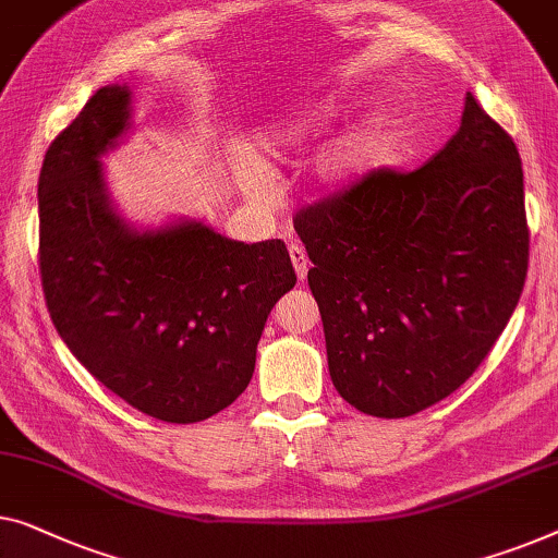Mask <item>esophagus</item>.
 I'll return each instance as SVG.
<instances>
[{"label": "esophagus", "mask_w": 558, "mask_h": 558, "mask_svg": "<svg viewBox=\"0 0 558 558\" xmlns=\"http://www.w3.org/2000/svg\"><path fill=\"white\" fill-rule=\"evenodd\" d=\"M289 256H292V264H294V271H296L299 281H304L306 271H310V259H306L304 246L296 244V241H292V244H289Z\"/></svg>", "instance_id": "34e87169"}]
</instances>
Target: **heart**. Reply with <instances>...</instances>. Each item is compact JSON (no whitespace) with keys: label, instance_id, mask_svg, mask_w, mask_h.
I'll list each match as a JSON object with an SVG mask.
<instances>
[{"label":"heart","instance_id":"b5f03b06","mask_svg":"<svg viewBox=\"0 0 558 558\" xmlns=\"http://www.w3.org/2000/svg\"><path fill=\"white\" fill-rule=\"evenodd\" d=\"M342 116V105L335 100L319 102L310 110L294 112L274 123L269 131L259 135L256 150L266 163H279L289 153L302 150L306 143L322 135V131L332 123L335 118ZM390 120L383 112H375L367 120L344 135L342 141L335 143L325 153L319 163V181L329 189H347V185L365 179L369 171L383 163L387 150H390ZM252 181H259V173L252 171Z\"/></svg>","mask_w":558,"mask_h":558}]
</instances>
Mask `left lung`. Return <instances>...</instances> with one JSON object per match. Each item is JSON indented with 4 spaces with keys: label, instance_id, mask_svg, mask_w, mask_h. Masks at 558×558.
Masks as SVG:
<instances>
[{
    "label": "left lung",
    "instance_id": "1",
    "mask_svg": "<svg viewBox=\"0 0 558 558\" xmlns=\"http://www.w3.org/2000/svg\"><path fill=\"white\" fill-rule=\"evenodd\" d=\"M294 229L329 377L365 415L408 417L456 392L526 281L519 150L471 93L458 133L423 168L367 173L302 208Z\"/></svg>",
    "mask_w": 558,
    "mask_h": 558
}]
</instances>
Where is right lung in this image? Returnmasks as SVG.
<instances>
[{"label":"right lung","mask_w":558,"mask_h":558,"mask_svg":"<svg viewBox=\"0 0 558 558\" xmlns=\"http://www.w3.org/2000/svg\"><path fill=\"white\" fill-rule=\"evenodd\" d=\"M128 85L100 87L39 171V274L52 325L141 413L201 423L246 390L271 306L296 284L281 239L244 244L181 219L135 229L102 156L131 131Z\"/></svg>","instance_id":"1"}]
</instances>
